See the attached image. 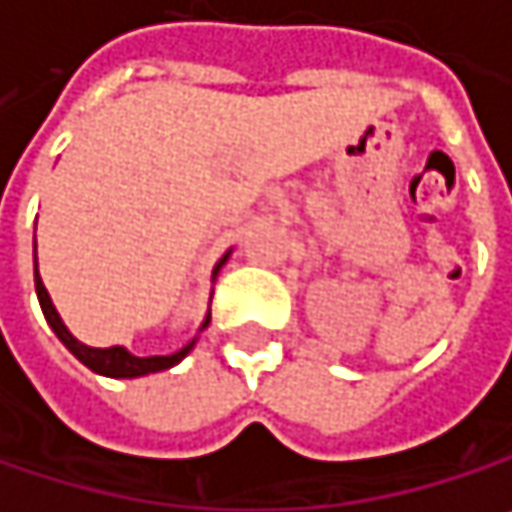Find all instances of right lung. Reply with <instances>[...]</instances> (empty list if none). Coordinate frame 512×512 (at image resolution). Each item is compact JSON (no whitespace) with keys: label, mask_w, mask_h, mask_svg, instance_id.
Returning <instances> with one entry per match:
<instances>
[{"label":"right lung","mask_w":512,"mask_h":512,"mask_svg":"<svg viewBox=\"0 0 512 512\" xmlns=\"http://www.w3.org/2000/svg\"><path fill=\"white\" fill-rule=\"evenodd\" d=\"M231 257V249L225 252V255L216 260V266H213V275H210V281H216V275H219V269L225 266V260ZM34 290H37V302H40V310H43V316H46V322H49V328L55 331V337L67 346V349L87 366V369H93L96 375H105V378H143V375H152V372H163V369H172L175 363H181L193 346L199 343V334L208 328L210 322V313L202 319V325H199V331H196V337L184 346V349L172 351V354H152V357H137V354H131V351L125 349V346H111V349H96V346H87V343H81V340H75L70 334V328L64 325V319H61V313L55 310V304L49 299V290L43 287V278H40V272H37V240H34Z\"/></svg>","instance_id":"add662e5"}]
</instances>
